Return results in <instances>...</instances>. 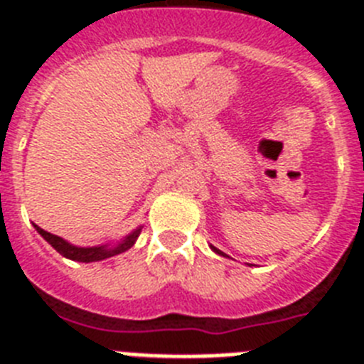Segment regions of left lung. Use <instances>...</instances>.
<instances>
[{
	"instance_id": "1",
	"label": "left lung",
	"mask_w": 364,
	"mask_h": 364,
	"mask_svg": "<svg viewBox=\"0 0 364 364\" xmlns=\"http://www.w3.org/2000/svg\"><path fill=\"white\" fill-rule=\"evenodd\" d=\"M213 252H217V253H218V255H224V253H222V252H220V250H217V247H213Z\"/></svg>"
}]
</instances>
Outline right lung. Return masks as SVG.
Here are the masks:
<instances>
[{"label": "right lung", "mask_w": 364, "mask_h": 364, "mask_svg": "<svg viewBox=\"0 0 364 364\" xmlns=\"http://www.w3.org/2000/svg\"><path fill=\"white\" fill-rule=\"evenodd\" d=\"M34 228H36L38 233H40L41 237H43V239L47 240V242H49L58 253H60V255L67 257V259H70V260H78V262H95V260H104V259H109V257L118 255V253L127 252V250H129V247L134 244V240H136L138 235H140V230H136L134 233H131L129 237L124 240V242L118 244L117 247H107V246L78 247V246H73V244L65 242V240H63L62 237H58V235H53V233H49V231L41 230V228L36 226V224H34Z\"/></svg>", "instance_id": "1"}]
</instances>
